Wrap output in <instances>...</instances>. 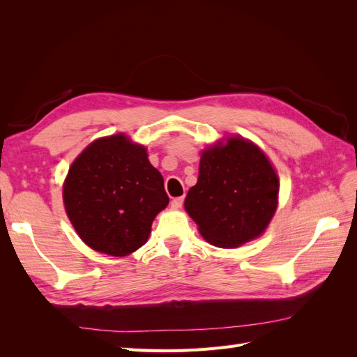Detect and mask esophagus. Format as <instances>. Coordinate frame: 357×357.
<instances>
[{"label":"esophagus","instance_id":"obj_1","mask_svg":"<svg viewBox=\"0 0 357 357\" xmlns=\"http://www.w3.org/2000/svg\"><path fill=\"white\" fill-rule=\"evenodd\" d=\"M183 201H185V198H183V197H178V198H174V199H172L171 201V207L172 208H181V205H183Z\"/></svg>","mask_w":357,"mask_h":357}]
</instances>
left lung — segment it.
Here are the masks:
<instances>
[{
	"mask_svg": "<svg viewBox=\"0 0 357 357\" xmlns=\"http://www.w3.org/2000/svg\"><path fill=\"white\" fill-rule=\"evenodd\" d=\"M278 177L268 158L244 138L205 150L185 208L208 243L238 247L261 235L277 208Z\"/></svg>",
	"mask_w": 357,
	"mask_h": 357,
	"instance_id": "8db88e82",
	"label": "left lung"
}]
</instances>
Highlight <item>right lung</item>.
Here are the masks:
<instances>
[{"instance_id":"add662e5","label":"right lung","mask_w":357,"mask_h":357,"mask_svg":"<svg viewBox=\"0 0 357 357\" xmlns=\"http://www.w3.org/2000/svg\"><path fill=\"white\" fill-rule=\"evenodd\" d=\"M169 198L146 149L123 134L96 139L74 160L63 204L80 238L96 252L126 256L142 247Z\"/></svg>"}]
</instances>
